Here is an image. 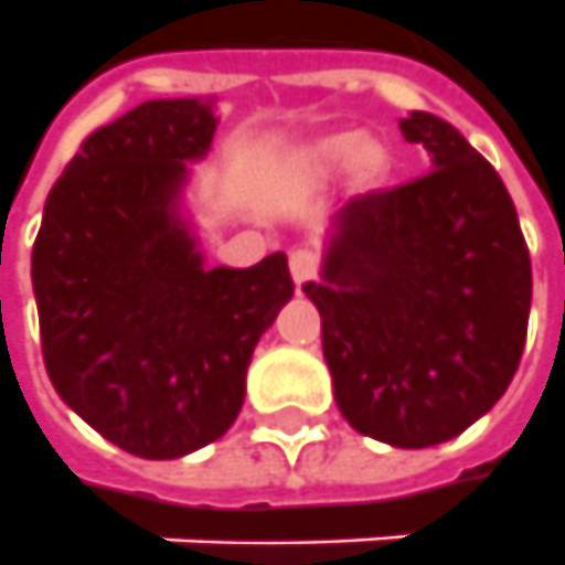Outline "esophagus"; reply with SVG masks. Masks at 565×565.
Wrapping results in <instances>:
<instances>
[{
	"label": "esophagus",
	"instance_id": "34e87169",
	"mask_svg": "<svg viewBox=\"0 0 565 565\" xmlns=\"http://www.w3.org/2000/svg\"><path fill=\"white\" fill-rule=\"evenodd\" d=\"M289 270L291 279H295V286L301 289L305 282L317 279V274H320V260H317V255H313L310 248H295L289 255Z\"/></svg>",
	"mask_w": 565,
	"mask_h": 565
}]
</instances>
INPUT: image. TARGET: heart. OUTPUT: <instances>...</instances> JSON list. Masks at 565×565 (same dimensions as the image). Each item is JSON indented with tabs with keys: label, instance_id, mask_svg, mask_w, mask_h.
I'll return each instance as SVG.
<instances>
[{
	"label": "heart",
	"instance_id": "heart-1",
	"mask_svg": "<svg viewBox=\"0 0 565 565\" xmlns=\"http://www.w3.org/2000/svg\"><path fill=\"white\" fill-rule=\"evenodd\" d=\"M298 173L308 180H327L348 168L354 189H376L392 173V151L380 136H363L358 130H329L310 139L295 158Z\"/></svg>",
	"mask_w": 565,
	"mask_h": 565
}]
</instances>
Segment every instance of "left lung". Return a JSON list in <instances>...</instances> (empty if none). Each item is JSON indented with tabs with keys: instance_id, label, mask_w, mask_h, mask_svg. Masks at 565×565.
I'll return each mask as SVG.
<instances>
[{
	"instance_id": "1",
	"label": "left lung",
	"mask_w": 565,
	"mask_h": 565,
	"mask_svg": "<svg viewBox=\"0 0 565 565\" xmlns=\"http://www.w3.org/2000/svg\"><path fill=\"white\" fill-rule=\"evenodd\" d=\"M435 170L335 217L320 310L335 404L395 448L441 445L488 414L522 358L532 260L510 192L441 117L401 120Z\"/></svg>"
}]
</instances>
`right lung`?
Returning a JSON list of instances; mask_svg holds the SVG:
<instances>
[{"label":"right lung","instance_id":"1","mask_svg":"<svg viewBox=\"0 0 565 565\" xmlns=\"http://www.w3.org/2000/svg\"><path fill=\"white\" fill-rule=\"evenodd\" d=\"M217 117L195 98L142 102L96 130L55 180L33 242L45 373L111 445L173 460L236 423L257 339L291 298L282 252L214 267L177 217L185 164Z\"/></svg>","mask_w":565,"mask_h":565}]
</instances>
